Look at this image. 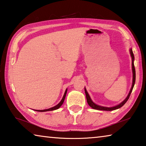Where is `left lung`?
Masks as SVG:
<instances>
[{"label":"left lung","instance_id":"8db88e82","mask_svg":"<svg viewBox=\"0 0 146 146\" xmlns=\"http://www.w3.org/2000/svg\"><path fill=\"white\" fill-rule=\"evenodd\" d=\"M129 52H130V55L131 56V59H132V72H133V82H132V86L131 88V90L129 92V94H128L127 97L123 100L122 102L120 103L119 104H118L115 106H113V107H104V106H99L96 104L95 102H93V100H91V98L90 97V95L88 93L87 90H86V88H84V91H85V93H86V99H87V102L89 106H90L91 108H92L93 109H95V110H102V111H113V110H117V109H119L121 107L125 104V102H127V100L129 99V98L130 97L131 93L132 92V90L133 89V87H134L135 83V78H136V73H135V66H134V60H135V56L134 55H133V50L131 48H130L129 49Z\"/></svg>","mask_w":146,"mask_h":146}]
</instances>
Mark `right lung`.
Wrapping results in <instances>:
<instances>
[{"instance_id": "add662e5", "label": "right lung", "mask_w": 146, "mask_h": 146, "mask_svg": "<svg viewBox=\"0 0 146 146\" xmlns=\"http://www.w3.org/2000/svg\"><path fill=\"white\" fill-rule=\"evenodd\" d=\"M67 91H68V89H66V91H65V93L64 94V96L62 98V100H60V102H59L57 105H56L55 106H54V107H52L51 108H49V109H46V110H35V111H37L39 112H45V111H53V110H56L58 109L60 107V106L62 105V104L64 103V101L65 100V97H66V93H67Z\"/></svg>"}]
</instances>
